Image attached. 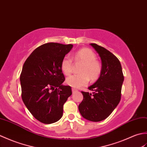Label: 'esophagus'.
I'll return each mask as SVG.
<instances>
[{
    "instance_id": "esophagus-1",
    "label": "esophagus",
    "mask_w": 147,
    "mask_h": 147,
    "mask_svg": "<svg viewBox=\"0 0 147 147\" xmlns=\"http://www.w3.org/2000/svg\"><path fill=\"white\" fill-rule=\"evenodd\" d=\"M71 90H72V93H73V94H74V93H76V92H78V90H77V89H74V88H72V89H71Z\"/></svg>"
}]
</instances>
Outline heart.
Here are the masks:
<instances>
[{
  "instance_id": "1",
  "label": "heart",
  "mask_w": 147,
  "mask_h": 147,
  "mask_svg": "<svg viewBox=\"0 0 147 147\" xmlns=\"http://www.w3.org/2000/svg\"><path fill=\"white\" fill-rule=\"evenodd\" d=\"M74 60L76 62H80L83 65L80 68V74L73 75L68 77L66 83L68 86L79 89L86 86L89 79L94 81L99 77L102 71V66L96 60V55L89 48H82L77 51L74 55ZM61 68L66 76H69L72 71V60L69 56L63 58L61 62Z\"/></svg>"
}]
</instances>
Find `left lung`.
Listing matches in <instances>:
<instances>
[{"instance_id": "8db88e82", "label": "left lung", "mask_w": 147, "mask_h": 147, "mask_svg": "<svg viewBox=\"0 0 147 147\" xmlns=\"http://www.w3.org/2000/svg\"><path fill=\"white\" fill-rule=\"evenodd\" d=\"M90 45L99 55L102 71L96 82L88 87L93 92H81L84 98L79 110L84 118L98 122L107 118L119 104L124 76L120 61L115 55L97 44Z\"/></svg>"}]
</instances>
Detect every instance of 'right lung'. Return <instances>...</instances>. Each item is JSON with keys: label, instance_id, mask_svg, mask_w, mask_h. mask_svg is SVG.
<instances>
[{"label": "right lung", "instance_id": "right-lung-1", "mask_svg": "<svg viewBox=\"0 0 147 147\" xmlns=\"http://www.w3.org/2000/svg\"><path fill=\"white\" fill-rule=\"evenodd\" d=\"M73 45L48 43L32 52L22 68V99L34 118L45 124L58 121L63 106L71 95V87L63 86L61 68L63 58Z\"/></svg>", "mask_w": 147, "mask_h": 147}]
</instances>
